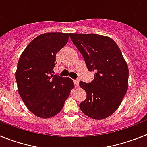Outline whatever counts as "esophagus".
Instances as JSON below:
<instances>
[{"mask_svg":"<svg viewBox=\"0 0 147 147\" xmlns=\"http://www.w3.org/2000/svg\"><path fill=\"white\" fill-rule=\"evenodd\" d=\"M74 85H76V86H79V82H80V81H79V80H74Z\"/></svg>","mask_w":147,"mask_h":147,"instance_id":"obj_1","label":"esophagus"}]
</instances>
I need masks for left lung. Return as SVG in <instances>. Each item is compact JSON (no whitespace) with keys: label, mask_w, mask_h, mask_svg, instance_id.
<instances>
[{"label":"left lung","mask_w":147,"mask_h":147,"mask_svg":"<svg viewBox=\"0 0 147 147\" xmlns=\"http://www.w3.org/2000/svg\"><path fill=\"white\" fill-rule=\"evenodd\" d=\"M73 43L85 59L94 80L81 81L87 97L80 104L88 117L101 120L112 115L119 107L128 88L129 70L117 44L110 37L96 34H70Z\"/></svg>","instance_id":"left-lung-1"}]
</instances>
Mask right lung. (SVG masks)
Instances as JSON below:
<instances>
[{
    "mask_svg": "<svg viewBox=\"0 0 147 147\" xmlns=\"http://www.w3.org/2000/svg\"><path fill=\"white\" fill-rule=\"evenodd\" d=\"M69 34L51 32L39 35L20 55L15 73L19 95L27 108L37 117L48 119L63 108L74 88L69 77L52 74L56 54L68 41Z\"/></svg>",
    "mask_w": 147,
    "mask_h": 147,
    "instance_id": "add662e5",
    "label": "right lung"
}]
</instances>
